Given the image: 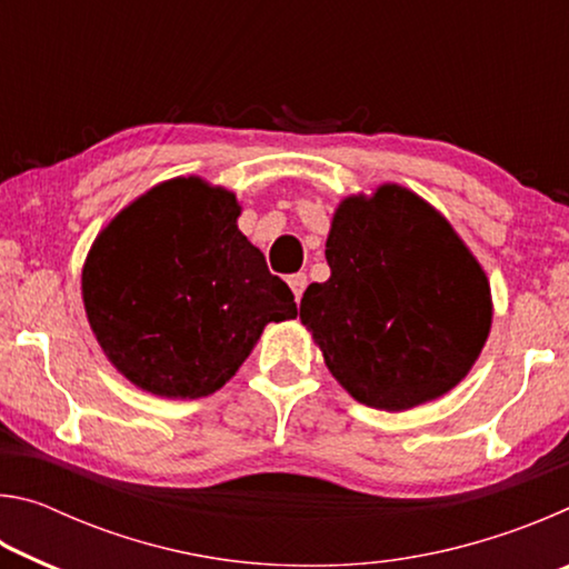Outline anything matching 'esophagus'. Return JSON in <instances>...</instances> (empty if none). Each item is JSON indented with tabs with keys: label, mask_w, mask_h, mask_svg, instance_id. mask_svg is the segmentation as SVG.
I'll list each match as a JSON object with an SVG mask.
<instances>
[{
	"label": "esophagus",
	"mask_w": 569,
	"mask_h": 569,
	"mask_svg": "<svg viewBox=\"0 0 569 569\" xmlns=\"http://www.w3.org/2000/svg\"><path fill=\"white\" fill-rule=\"evenodd\" d=\"M306 283H308L306 273H293V276H288V286H291V291H293V296H296V303H301L303 291H306Z\"/></svg>",
	"instance_id": "34e87169"
}]
</instances>
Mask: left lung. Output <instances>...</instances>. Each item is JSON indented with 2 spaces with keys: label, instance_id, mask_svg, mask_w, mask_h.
<instances>
[{
  "label": "left lung",
  "instance_id": "left-lung-1",
  "mask_svg": "<svg viewBox=\"0 0 569 569\" xmlns=\"http://www.w3.org/2000/svg\"><path fill=\"white\" fill-rule=\"evenodd\" d=\"M326 261L301 321L353 399L403 411L467 377L492 323L489 283L435 208L399 186L343 200Z\"/></svg>",
  "mask_w": 569,
  "mask_h": 569
}]
</instances>
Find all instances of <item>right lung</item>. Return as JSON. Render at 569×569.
Wrapping results in <instances>:
<instances>
[{
	"mask_svg": "<svg viewBox=\"0 0 569 569\" xmlns=\"http://www.w3.org/2000/svg\"><path fill=\"white\" fill-rule=\"evenodd\" d=\"M233 192L178 178L102 230L82 271L84 311L108 359L158 397H208L268 321L298 313L236 218Z\"/></svg>",
	"mask_w": 569,
	"mask_h": 569,
	"instance_id": "obj_1",
	"label": "right lung"
}]
</instances>
